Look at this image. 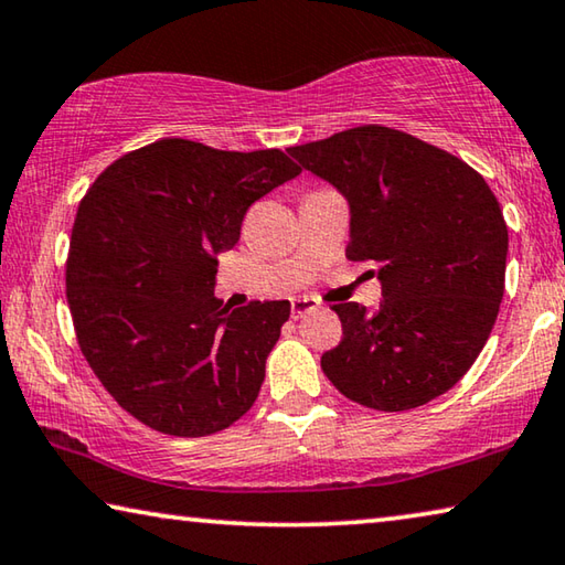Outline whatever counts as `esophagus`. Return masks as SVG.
<instances>
[{"mask_svg":"<svg viewBox=\"0 0 565 565\" xmlns=\"http://www.w3.org/2000/svg\"><path fill=\"white\" fill-rule=\"evenodd\" d=\"M315 311H319L317 299L299 297V299L291 301V317H294V319H301V317H307V315H315Z\"/></svg>","mask_w":565,"mask_h":565,"instance_id":"obj_1","label":"esophagus"}]
</instances>
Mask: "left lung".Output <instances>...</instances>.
I'll list each match as a JSON object with an SVG mask.
<instances>
[{"instance_id":"obj_1","label":"left lung","mask_w":565,"mask_h":565,"mask_svg":"<svg viewBox=\"0 0 565 565\" xmlns=\"http://www.w3.org/2000/svg\"><path fill=\"white\" fill-rule=\"evenodd\" d=\"M349 203V262H374L382 303H337L321 370L344 397L402 412L445 395L486 347L505 291L508 226L478 170L382 125L289 148Z\"/></svg>"}]
</instances>
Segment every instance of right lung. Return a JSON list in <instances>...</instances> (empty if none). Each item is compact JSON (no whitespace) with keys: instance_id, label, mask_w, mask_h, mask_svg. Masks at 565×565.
<instances>
[{"instance_id":"add662e5","label":"right lung","mask_w":565,"mask_h":565,"mask_svg":"<svg viewBox=\"0 0 565 565\" xmlns=\"http://www.w3.org/2000/svg\"><path fill=\"white\" fill-rule=\"evenodd\" d=\"M299 173L276 148L166 138L89 185L70 238V315L97 380L142 425L203 437L256 402L291 303L223 307L218 254L238 244L248 205Z\"/></svg>"}]
</instances>
